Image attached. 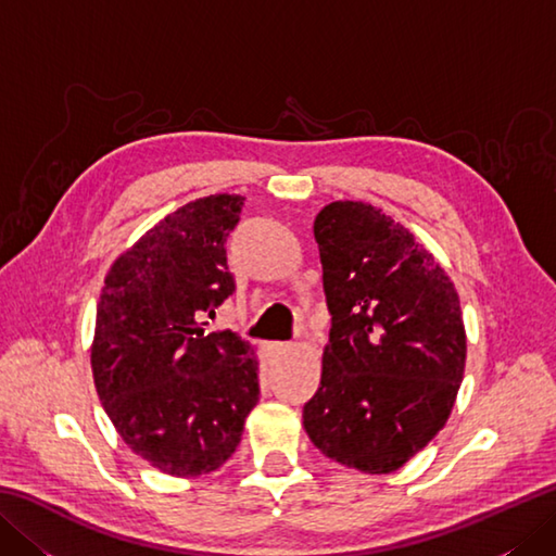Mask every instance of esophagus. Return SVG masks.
I'll return each mask as SVG.
<instances>
[{
    "label": "esophagus",
    "mask_w": 556,
    "mask_h": 556,
    "mask_svg": "<svg viewBox=\"0 0 556 556\" xmlns=\"http://www.w3.org/2000/svg\"><path fill=\"white\" fill-rule=\"evenodd\" d=\"M289 351V344H269L267 346V353L269 356H281V353Z\"/></svg>",
    "instance_id": "obj_1"
}]
</instances>
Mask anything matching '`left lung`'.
<instances>
[{
	"mask_svg": "<svg viewBox=\"0 0 556 556\" xmlns=\"http://www.w3.org/2000/svg\"><path fill=\"white\" fill-rule=\"evenodd\" d=\"M313 233L332 329L303 428L337 464L394 473L454 408L466 368L458 293L404 224L370 203L325 205Z\"/></svg>",
	"mask_w": 556,
	"mask_h": 556,
	"instance_id": "1",
	"label": "left lung"
}]
</instances>
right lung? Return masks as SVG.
Returning <instances> with one entry per match:
<instances>
[{
    "mask_svg": "<svg viewBox=\"0 0 556 556\" xmlns=\"http://www.w3.org/2000/svg\"><path fill=\"white\" fill-rule=\"evenodd\" d=\"M241 207L229 193L186 203L114 260L100 293L98 396L128 448L174 478L217 470L257 404L255 349L205 332L233 291L224 243Z\"/></svg>",
    "mask_w": 556,
    "mask_h": 556,
    "instance_id": "obj_1",
    "label": "right lung"
}]
</instances>
